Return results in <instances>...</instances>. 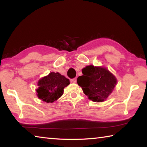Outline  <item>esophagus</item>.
<instances>
[{"label":"esophagus","instance_id":"obj_1","mask_svg":"<svg viewBox=\"0 0 147 147\" xmlns=\"http://www.w3.org/2000/svg\"><path fill=\"white\" fill-rule=\"evenodd\" d=\"M70 81H71V82L72 83H75L76 82V78H73V79H71Z\"/></svg>","mask_w":147,"mask_h":147}]
</instances>
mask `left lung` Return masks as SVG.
<instances>
[{
  "label": "left lung",
  "mask_w": 147,
  "mask_h": 147,
  "mask_svg": "<svg viewBox=\"0 0 147 147\" xmlns=\"http://www.w3.org/2000/svg\"><path fill=\"white\" fill-rule=\"evenodd\" d=\"M82 73L78 78V85L93 102L105 101L117 84L116 78L105 67L87 65L82 69Z\"/></svg>",
  "instance_id": "left-lung-1"
}]
</instances>
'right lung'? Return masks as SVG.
<instances>
[{"mask_svg": "<svg viewBox=\"0 0 147 147\" xmlns=\"http://www.w3.org/2000/svg\"><path fill=\"white\" fill-rule=\"evenodd\" d=\"M70 84L69 79L59 73L51 72L49 75L42 78L37 83L36 95L47 103H52L64 93V88Z\"/></svg>", "mask_w": 147, "mask_h": 147, "instance_id": "1", "label": "right lung"}]
</instances>
